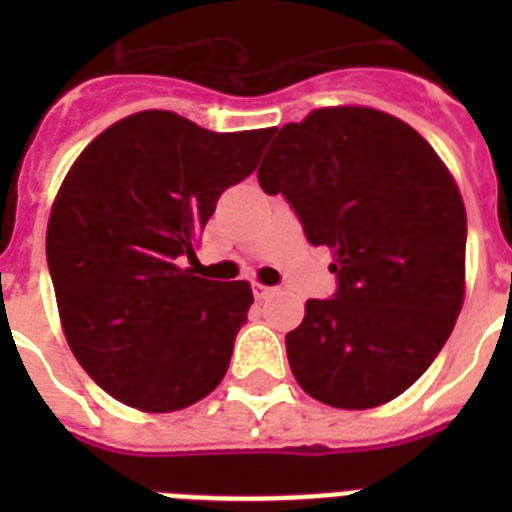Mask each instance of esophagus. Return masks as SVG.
Here are the masks:
<instances>
[{"instance_id": "esophagus-1", "label": "esophagus", "mask_w": 512, "mask_h": 512, "mask_svg": "<svg viewBox=\"0 0 512 512\" xmlns=\"http://www.w3.org/2000/svg\"><path fill=\"white\" fill-rule=\"evenodd\" d=\"M271 292H273L271 287H265V284H260V281H252V295H255L257 300H263V297H268Z\"/></svg>"}]
</instances>
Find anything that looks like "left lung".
I'll return each instance as SVG.
<instances>
[{"label": "left lung", "mask_w": 512, "mask_h": 512, "mask_svg": "<svg viewBox=\"0 0 512 512\" xmlns=\"http://www.w3.org/2000/svg\"><path fill=\"white\" fill-rule=\"evenodd\" d=\"M257 180L281 193L313 247L332 249L337 292L308 300L287 335L300 388L372 409L420 380L465 295L468 217L422 135L374 108H319L281 127Z\"/></svg>", "instance_id": "1"}]
</instances>
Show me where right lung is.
Listing matches in <instances>:
<instances>
[{
	"instance_id": "1",
	"label": "right lung",
	"mask_w": 512,
	"mask_h": 512,
	"mask_svg": "<svg viewBox=\"0 0 512 512\" xmlns=\"http://www.w3.org/2000/svg\"><path fill=\"white\" fill-rule=\"evenodd\" d=\"M268 140L271 130L212 132L140 111L68 170L47 225L52 287L76 361L122 404L177 412L228 372L252 289L193 276L185 260Z\"/></svg>"
}]
</instances>
